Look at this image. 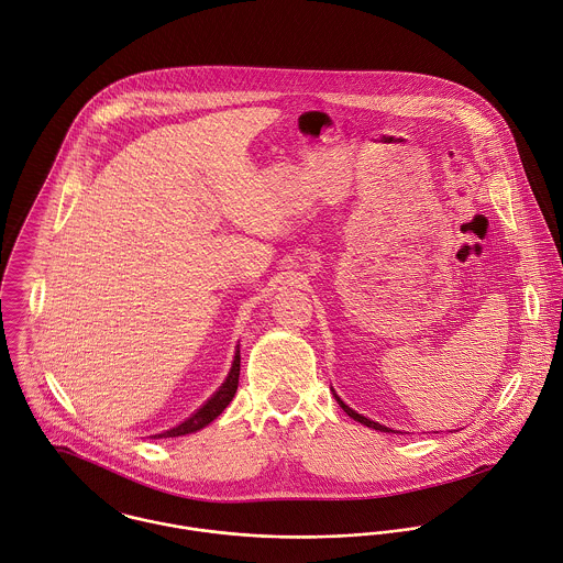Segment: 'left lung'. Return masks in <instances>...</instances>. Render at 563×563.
Returning a JSON list of instances; mask_svg holds the SVG:
<instances>
[{
	"instance_id": "obj_1",
	"label": "left lung",
	"mask_w": 563,
	"mask_h": 563,
	"mask_svg": "<svg viewBox=\"0 0 563 563\" xmlns=\"http://www.w3.org/2000/svg\"><path fill=\"white\" fill-rule=\"evenodd\" d=\"M335 398H338L339 407L354 420V422H361L363 427H367V429H376V431H380V433H389V429L387 427H383V424H378V422H372V420H367L365 416H358L356 411H352L347 405H343V400L339 398L338 394H335Z\"/></svg>"
}]
</instances>
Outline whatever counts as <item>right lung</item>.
<instances>
[{"instance_id":"right-lung-1","label":"right lung","mask_w":563,"mask_h":563,"mask_svg":"<svg viewBox=\"0 0 563 563\" xmlns=\"http://www.w3.org/2000/svg\"><path fill=\"white\" fill-rule=\"evenodd\" d=\"M239 369H241V356H239V350L234 354V361H232V367H230V374L225 378L224 385L216 391V396L202 407L198 409L189 420H185L183 424H178L176 429H169L161 435H154V438H178V435H189V433H196L200 429H205L207 424H211L225 407L230 405V400L234 398V391H236V385H239Z\"/></svg>"}]
</instances>
